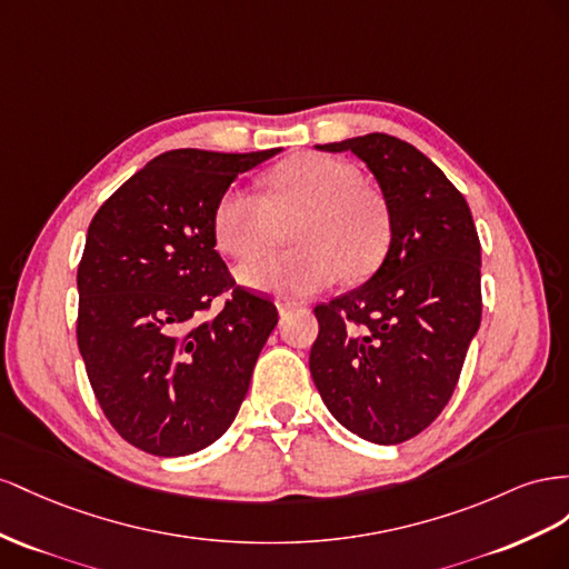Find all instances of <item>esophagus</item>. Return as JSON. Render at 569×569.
<instances>
[{
  "mask_svg": "<svg viewBox=\"0 0 569 569\" xmlns=\"http://www.w3.org/2000/svg\"><path fill=\"white\" fill-rule=\"evenodd\" d=\"M302 300H290V298H276V307H279V312H288V310H296V307H302Z\"/></svg>",
  "mask_w": 569,
  "mask_h": 569,
  "instance_id": "obj_1",
  "label": "esophagus"
}]
</instances>
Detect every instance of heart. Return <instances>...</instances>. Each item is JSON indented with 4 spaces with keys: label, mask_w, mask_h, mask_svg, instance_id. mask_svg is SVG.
Instances as JSON below:
<instances>
[{
    "label": "heart",
    "mask_w": 569,
    "mask_h": 569,
    "mask_svg": "<svg viewBox=\"0 0 569 569\" xmlns=\"http://www.w3.org/2000/svg\"><path fill=\"white\" fill-rule=\"evenodd\" d=\"M288 228L299 246L246 259L238 267L242 283L312 293L331 286L340 273L360 281L381 267L393 238L381 192L365 186L348 161L327 154L281 161L267 176V198L231 188L214 212L217 246L231 257L278 244Z\"/></svg>",
    "instance_id": "1"
}]
</instances>
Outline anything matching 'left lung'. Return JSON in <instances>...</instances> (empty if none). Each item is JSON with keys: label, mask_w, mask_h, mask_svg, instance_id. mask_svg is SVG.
<instances>
[{"label": "left lung", "mask_w": 569, "mask_h": 569, "mask_svg": "<svg viewBox=\"0 0 569 569\" xmlns=\"http://www.w3.org/2000/svg\"><path fill=\"white\" fill-rule=\"evenodd\" d=\"M319 150L365 161L393 238L365 286L315 307L310 371L340 425L396 446L425 431L456 391L481 321V242L462 192L410 142L369 133Z\"/></svg>", "instance_id": "obj_1"}]
</instances>
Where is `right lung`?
Masks as SVG:
<instances>
[{
    "mask_svg": "<svg viewBox=\"0 0 569 569\" xmlns=\"http://www.w3.org/2000/svg\"><path fill=\"white\" fill-rule=\"evenodd\" d=\"M276 152H164L90 221L78 348L109 425L150 456H190L231 427L279 321L276 305L236 286L214 250L223 192ZM217 297L222 310L202 320Z\"/></svg>",
    "mask_w": 569,
    "mask_h": 569,
    "instance_id": "right-lung-1",
    "label": "right lung"
}]
</instances>
